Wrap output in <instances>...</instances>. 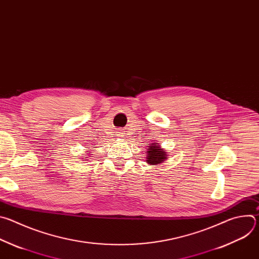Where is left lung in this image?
<instances>
[{
    "label": "left lung",
    "instance_id": "obj_1",
    "mask_svg": "<svg viewBox=\"0 0 259 259\" xmlns=\"http://www.w3.org/2000/svg\"><path fill=\"white\" fill-rule=\"evenodd\" d=\"M150 149L147 150V157L146 162L150 165H158L163 163L166 158V151L160 149V145H157L156 143H153L152 145H149Z\"/></svg>",
    "mask_w": 259,
    "mask_h": 259
}]
</instances>
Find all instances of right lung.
<instances>
[{"label": "right lung", "mask_w": 259, "mask_h": 259, "mask_svg": "<svg viewBox=\"0 0 259 259\" xmlns=\"http://www.w3.org/2000/svg\"><path fill=\"white\" fill-rule=\"evenodd\" d=\"M88 153H89V152H88Z\"/></svg>", "instance_id": "obj_1"}]
</instances>
